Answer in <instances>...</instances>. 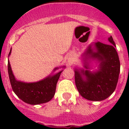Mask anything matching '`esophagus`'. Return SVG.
Wrapping results in <instances>:
<instances>
[{"label": "esophagus", "instance_id": "esophagus-1", "mask_svg": "<svg viewBox=\"0 0 129 129\" xmlns=\"http://www.w3.org/2000/svg\"><path fill=\"white\" fill-rule=\"evenodd\" d=\"M69 62H71V61H69Z\"/></svg>", "mask_w": 129, "mask_h": 129}]
</instances>
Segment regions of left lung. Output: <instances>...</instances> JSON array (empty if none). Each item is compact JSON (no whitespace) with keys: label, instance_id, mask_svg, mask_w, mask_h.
<instances>
[{"label":"left lung","instance_id":"1","mask_svg":"<svg viewBox=\"0 0 129 129\" xmlns=\"http://www.w3.org/2000/svg\"><path fill=\"white\" fill-rule=\"evenodd\" d=\"M106 44L100 42L90 45L85 52L86 59H96L100 62L98 70H75V83L82 97L90 101H102L109 98L116 89L120 72V62L116 50V44L110 36Z\"/></svg>","mask_w":129,"mask_h":129}]
</instances>
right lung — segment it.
<instances>
[{"instance_id": "right-lung-1", "label": "right lung", "mask_w": 129, "mask_h": 129, "mask_svg": "<svg viewBox=\"0 0 129 129\" xmlns=\"http://www.w3.org/2000/svg\"><path fill=\"white\" fill-rule=\"evenodd\" d=\"M11 49L9 53L11 54ZM58 69L55 68L54 70ZM9 78L15 94L25 103L30 105H39L47 103L54 96L57 83L62 70L52 76H48L43 80L35 83H24L16 80L11 70L10 61L8 63Z\"/></svg>"}]
</instances>
